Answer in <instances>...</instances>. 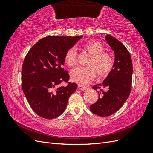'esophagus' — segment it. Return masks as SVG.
I'll return each instance as SVG.
<instances>
[{
    "label": "esophagus",
    "instance_id": "1",
    "mask_svg": "<svg viewBox=\"0 0 153 153\" xmlns=\"http://www.w3.org/2000/svg\"><path fill=\"white\" fill-rule=\"evenodd\" d=\"M78 89H80V90H85V89H87V87L85 86L82 85L81 84H78Z\"/></svg>",
    "mask_w": 153,
    "mask_h": 153
}]
</instances>
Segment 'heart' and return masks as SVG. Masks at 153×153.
I'll list each match as a JSON object with an SVG mask.
<instances>
[{
    "label": "heart",
    "instance_id": "b5f03b06",
    "mask_svg": "<svg viewBox=\"0 0 153 153\" xmlns=\"http://www.w3.org/2000/svg\"><path fill=\"white\" fill-rule=\"evenodd\" d=\"M84 47L92 57L89 66H78L71 71V80L80 84H86L94 78L96 70L100 76H105L114 68L115 60L112 53L105 52L103 45L98 41H91L84 44ZM64 61L69 66L76 63V50L75 47L68 50Z\"/></svg>",
    "mask_w": 153,
    "mask_h": 153
}]
</instances>
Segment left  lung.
I'll return each mask as SVG.
<instances>
[{
  "instance_id": "left-lung-1",
  "label": "left lung",
  "mask_w": 153,
  "mask_h": 153,
  "mask_svg": "<svg viewBox=\"0 0 153 153\" xmlns=\"http://www.w3.org/2000/svg\"><path fill=\"white\" fill-rule=\"evenodd\" d=\"M105 39L114 51V66L102 84L92 87L99 98L90 106L91 112L101 117L109 116L122 107L130 94L133 74L131 55L124 45L111 35Z\"/></svg>"
}]
</instances>
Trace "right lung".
I'll list each match as a JSON object with an SVG mask.
<instances>
[{"instance_id":"right-lung-1","label":"right lung","mask_w":153,"mask_h":153,"mask_svg":"<svg viewBox=\"0 0 153 153\" xmlns=\"http://www.w3.org/2000/svg\"><path fill=\"white\" fill-rule=\"evenodd\" d=\"M83 36H50L38 41L26 55L22 68V87L29 105L41 117L56 118L65 110L69 96L77 88L69 82L62 68L64 56ZM67 82L66 86L59 85Z\"/></svg>"}]
</instances>
